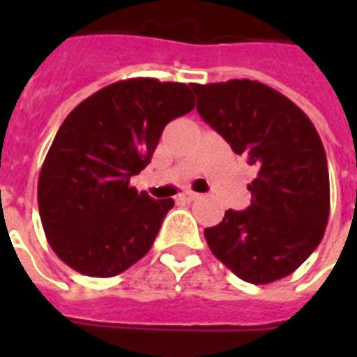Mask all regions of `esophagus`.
<instances>
[{
	"instance_id": "34e87169",
	"label": "esophagus",
	"mask_w": 357,
	"mask_h": 357,
	"mask_svg": "<svg viewBox=\"0 0 357 357\" xmlns=\"http://www.w3.org/2000/svg\"><path fill=\"white\" fill-rule=\"evenodd\" d=\"M198 198H200V195H198V192H192V190H185L183 195H181V200L185 202H195L198 200Z\"/></svg>"
}]
</instances>
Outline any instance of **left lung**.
<instances>
[{
  "label": "left lung",
  "mask_w": 357,
  "mask_h": 357,
  "mask_svg": "<svg viewBox=\"0 0 357 357\" xmlns=\"http://www.w3.org/2000/svg\"><path fill=\"white\" fill-rule=\"evenodd\" d=\"M196 109L231 150L257 165L246 211L228 209L204 235L218 261L248 283L293 274L324 237L330 215L326 151L307 114L259 81L192 85Z\"/></svg>",
  "instance_id": "obj_1"
}]
</instances>
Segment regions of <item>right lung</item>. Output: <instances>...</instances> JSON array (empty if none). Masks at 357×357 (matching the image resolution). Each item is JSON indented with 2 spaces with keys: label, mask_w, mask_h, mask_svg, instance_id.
Wrapping results in <instances>:
<instances>
[{
  "label": "right lung",
  "mask_w": 357,
  "mask_h": 357,
  "mask_svg": "<svg viewBox=\"0 0 357 357\" xmlns=\"http://www.w3.org/2000/svg\"><path fill=\"white\" fill-rule=\"evenodd\" d=\"M190 86L116 81L64 119L40 168L38 211L70 268L111 278L150 252L174 200L137 192L129 179L148 167L165 126L195 109Z\"/></svg>",
  "instance_id": "right-lung-1"
}]
</instances>
